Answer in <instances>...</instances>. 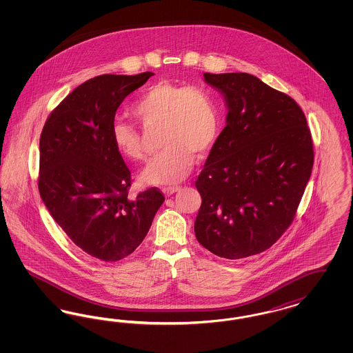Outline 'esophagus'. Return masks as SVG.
Listing matches in <instances>:
<instances>
[{"label": "esophagus", "mask_w": 353, "mask_h": 353, "mask_svg": "<svg viewBox=\"0 0 353 353\" xmlns=\"http://www.w3.org/2000/svg\"><path fill=\"white\" fill-rule=\"evenodd\" d=\"M180 189H181L180 186H168V188H164V189H163V193L169 197V196L174 194L176 192H179Z\"/></svg>", "instance_id": "1"}]
</instances>
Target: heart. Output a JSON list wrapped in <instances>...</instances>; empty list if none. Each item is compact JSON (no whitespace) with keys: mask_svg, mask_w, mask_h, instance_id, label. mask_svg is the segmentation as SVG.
I'll return each mask as SVG.
<instances>
[{"mask_svg":"<svg viewBox=\"0 0 353 353\" xmlns=\"http://www.w3.org/2000/svg\"><path fill=\"white\" fill-rule=\"evenodd\" d=\"M134 114L144 127L161 125L160 152L141 172L148 185H173L189 174L194 152L203 154L216 143L219 112L212 94L201 85H181L161 81L148 87L134 105ZM111 139L117 151L128 160L145 157L137 128L117 119L111 124Z\"/></svg>","mask_w":353,"mask_h":353,"instance_id":"heart-1","label":"heart"}]
</instances>
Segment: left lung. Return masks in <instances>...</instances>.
Instances as JSON below:
<instances>
[{
  "instance_id": "1",
  "label": "left lung",
  "mask_w": 353,
  "mask_h": 353,
  "mask_svg": "<svg viewBox=\"0 0 353 353\" xmlns=\"http://www.w3.org/2000/svg\"><path fill=\"white\" fill-rule=\"evenodd\" d=\"M222 95L226 127L196 186L197 241L226 259L265 252L292 222L314 165L310 128L288 95L248 72H203Z\"/></svg>"
}]
</instances>
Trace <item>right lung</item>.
Returning <instances> with one entry per match:
<instances>
[{"mask_svg": "<svg viewBox=\"0 0 353 353\" xmlns=\"http://www.w3.org/2000/svg\"><path fill=\"white\" fill-rule=\"evenodd\" d=\"M152 75L84 82L51 112L39 139L42 201L78 248L104 262L134 252L165 200L156 188L128 199L131 172L111 139L119 105Z\"/></svg>", "mask_w": 353, "mask_h": 353, "instance_id": "right-lung-1", "label": "right lung"}]
</instances>
